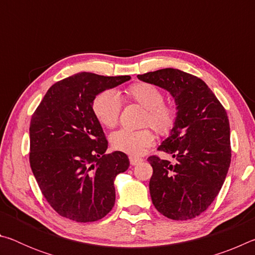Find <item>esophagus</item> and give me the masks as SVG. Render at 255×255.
<instances>
[{
  "instance_id": "1",
  "label": "esophagus",
  "mask_w": 255,
  "mask_h": 255,
  "mask_svg": "<svg viewBox=\"0 0 255 255\" xmlns=\"http://www.w3.org/2000/svg\"><path fill=\"white\" fill-rule=\"evenodd\" d=\"M143 159H141L140 157H136V156H130L129 157V162H130L131 165H137L138 163H140Z\"/></svg>"
}]
</instances>
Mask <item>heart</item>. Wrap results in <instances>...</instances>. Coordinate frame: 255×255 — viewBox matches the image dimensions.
<instances>
[{"label":"heart","mask_w":255,"mask_h":255,"mask_svg":"<svg viewBox=\"0 0 255 255\" xmlns=\"http://www.w3.org/2000/svg\"><path fill=\"white\" fill-rule=\"evenodd\" d=\"M126 96L130 101L138 103L146 109L144 125H149L159 135H167L173 129L178 111L175 107L164 102V93L157 86L146 82H138L129 85ZM122 99L114 90H106L94 98L93 114L102 126L114 128L118 124L122 111ZM154 141V135L149 129L129 130L120 129L110 137L114 149L130 155H139Z\"/></svg>","instance_id":"heart-1"}]
</instances>
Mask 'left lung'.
I'll use <instances>...</instances> for the list:
<instances>
[{
  "label": "left lung",
  "instance_id": "1",
  "mask_svg": "<svg viewBox=\"0 0 255 255\" xmlns=\"http://www.w3.org/2000/svg\"><path fill=\"white\" fill-rule=\"evenodd\" d=\"M174 98L178 117L170 136L158 150L175 163L156 155L149 193L159 213L173 221H187L208 208L221 191L231 164V129L227 112L199 77L176 68L137 75Z\"/></svg>",
  "mask_w": 255,
  "mask_h": 255
}]
</instances>
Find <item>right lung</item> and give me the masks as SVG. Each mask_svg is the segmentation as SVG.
<instances>
[{
  "label": "right lung",
  "instance_id": "obj_1",
  "mask_svg": "<svg viewBox=\"0 0 255 255\" xmlns=\"http://www.w3.org/2000/svg\"><path fill=\"white\" fill-rule=\"evenodd\" d=\"M130 80L82 72L50 86L30 122L29 161L56 213L96 222L115 206V179L129 167L123 152L106 154L108 140L93 114L99 93Z\"/></svg>",
  "mask_w": 255,
  "mask_h": 255
}]
</instances>
